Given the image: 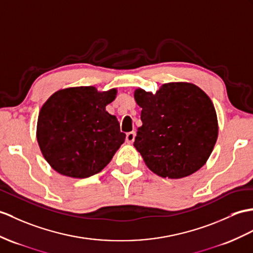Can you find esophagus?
I'll use <instances>...</instances> for the list:
<instances>
[{"label": "esophagus", "instance_id": "1", "mask_svg": "<svg viewBox=\"0 0 253 253\" xmlns=\"http://www.w3.org/2000/svg\"><path fill=\"white\" fill-rule=\"evenodd\" d=\"M135 136H136V133H135L134 131L126 133V143H127V144H132L133 141H134V139H135Z\"/></svg>", "mask_w": 253, "mask_h": 253}]
</instances>
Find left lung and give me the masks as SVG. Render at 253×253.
<instances>
[{
    "label": "left lung",
    "mask_w": 253,
    "mask_h": 253,
    "mask_svg": "<svg viewBox=\"0 0 253 253\" xmlns=\"http://www.w3.org/2000/svg\"><path fill=\"white\" fill-rule=\"evenodd\" d=\"M141 107L134 147L153 173L178 179L199 170L206 163L218 137L213 104L198 85L164 84L156 94L136 89Z\"/></svg>",
    "instance_id": "obj_1"
}]
</instances>
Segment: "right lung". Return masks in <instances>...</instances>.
Here are the masks:
<instances>
[{
    "label": "right lung",
    "instance_id": "obj_1",
    "mask_svg": "<svg viewBox=\"0 0 253 253\" xmlns=\"http://www.w3.org/2000/svg\"><path fill=\"white\" fill-rule=\"evenodd\" d=\"M117 90H59L41 108L36 137L42 156L59 174L87 178L105 168L125 143L116 116L106 112Z\"/></svg>",
    "mask_w": 253,
    "mask_h": 253
}]
</instances>
